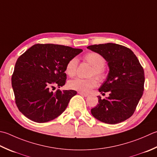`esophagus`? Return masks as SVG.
<instances>
[{"label": "esophagus", "instance_id": "34e87169", "mask_svg": "<svg viewBox=\"0 0 157 157\" xmlns=\"http://www.w3.org/2000/svg\"><path fill=\"white\" fill-rule=\"evenodd\" d=\"M80 95H82V96H83V97H88V94H85V93H81V92H79L78 93Z\"/></svg>", "mask_w": 157, "mask_h": 157}]
</instances>
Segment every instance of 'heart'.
Segmentation results:
<instances>
[{
  "instance_id": "1",
  "label": "heart",
  "mask_w": 157,
  "mask_h": 157,
  "mask_svg": "<svg viewBox=\"0 0 157 157\" xmlns=\"http://www.w3.org/2000/svg\"><path fill=\"white\" fill-rule=\"evenodd\" d=\"M84 59L93 67L92 75H94L100 81H103L106 78L107 73L104 69L105 60L97 52H88L84 56ZM78 66V59L74 57L71 58L67 62L65 67V73L69 77L75 76ZM97 81L94 78L89 79L75 78L69 82V87L72 90L88 93L92 89L96 87Z\"/></svg>"
}]
</instances>
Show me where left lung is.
Segmentation results:
<instances>
[{
  "label": "left lung",
  "mask_w": 157,
  "mask_h": 157,
  "mask_svg": "<svg viewBox=\"0 0 157 157\" xmlns=\"http://www.w3.org/2000/svg\"><path fill=\"white\" fill-rule=\"evenodd\" d=\"M88 49L100 54L108 63L109 71L99 89L107 99H101L91 109L95 118L107 124H117L129 118L136 111L144 89V71L131 50L112 44L93 45Z\"/></svg>",
  "instance_id": "obj_1"
}]
</instances>
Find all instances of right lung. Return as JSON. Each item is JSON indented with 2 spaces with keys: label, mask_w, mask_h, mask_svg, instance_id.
<instances>
[{
  "label": "right lung",
  "mask_w": 157,
  "mask_h": 157,
  "mask_svg": "<svg viewBox=\"0 0 157 157\" xmlns=\"http://www.w3.org/2000/svg\"><path fill=\"white\" fill-rule=\"evenodd\" d=\"M82 51L69 46L37 44L21 54L11 77L15 104L20 112L39 123L60 116L77 92L57 90L53 93L51 90L55 86L60 88L65 84L67 62Z\"/></svg>",
  "instance_id": "right-lung-1"
}]
</instances>
